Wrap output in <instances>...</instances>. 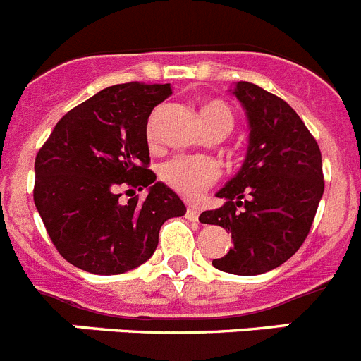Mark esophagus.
<instances>
[{
	"label": "esophagus",
	"instance_id": "1",
	"mask_svg": "<svg viewBox=\"0 0 361 361\" xmlns=\"http://www.w3.org/2000/svg\"><path fill=\"white\" fill-rule=\"evenodd\" d=\"M199 215H200V212L195 208V206H190V208L186 209L188 220H193V222H197V220H199Z\"/></svg>",
	"mask_w": 361,
	"mask_h": 361
}]
</instances>
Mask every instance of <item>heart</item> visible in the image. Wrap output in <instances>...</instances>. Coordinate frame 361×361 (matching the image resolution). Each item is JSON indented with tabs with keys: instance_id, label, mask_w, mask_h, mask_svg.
<instances>
[{
	"instance_id": "obj_1",
	"label": "heart",
	"mask_w": 361,
	"mask_h": 361,
	"mask_svg": "<svg viewBox=\"0 0 361 361\" xmlns=\"http://www.w3.org/2000/svg\"><path fill=\"white\" fill-rule=\"evenodd\" d=\"M200 117L208 132L222 130L228 133L233 126V114L229 106L222 101H206L200 106ZM148 139H153V119L148 124ZM162 183L177 191L186 199H197L208 190L219 178V166L206 157H173L161 166L159 170Z\"/></svg>"
}]
</instances>
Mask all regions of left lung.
I'll return each instance as SVG.
<instances>
[{
    "instance_id": "1",
    "label": "left lung",
    "mask_w": 361,
    "mask_h": 361,
    "mask_svg": "<svg viewBox=\"0 0 361 361\" xmlns=\"http://www.w3.org/2000/svg\"><path fill=\"white\" fill-rule=\"evenodd\" d=\"M250 145L238 173L216 191L220 208L199 216L231 233L233 247L213 266L231 275H262L304 244L324 195L322 153L304 121L283 99L238 81Z\"/></svg>"
}]
</instances>
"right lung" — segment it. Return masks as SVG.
<instances>
[{"instance_id": "1", "label": "right lung", "mask_w": 361, "mask_h": 361, "mask_svg": "<svg viewBox=\"0 0 361 361\" xmlns=\"http://www.w3.org/2000/svg\"><path fill=\"white\" fill-rule=\"evenodd\" d=\"M170 95V85L108 86L72 108L37 152L34 202L72 266L94 275L126 273L155 253L166 220L186 213L148 170L146 124ZM119 187H148L149 197L121 204Z\"/></svg>"}]
</instances>
